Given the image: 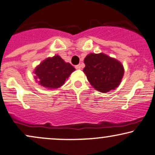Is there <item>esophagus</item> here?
<instances>
[{"instance_id":"esophagus-1","label":"esophagus","mask_w":155,"mask_h":155,"mask_svg":"<svg viewBox=\"0 0 155 155\" xmlns=\"http://www.w3.org/2000/svg\"><path fill=\"white\" fill-rule=\"evenodd\" d=\"M75 68H76V69H81V64L77 65V66H76Z\"/></svg>"}]
</instances>
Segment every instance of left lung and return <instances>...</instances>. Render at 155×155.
<instances>
[{"mask_svg":"<svg viewBox=\"0 0 155 155\" xmlns=\"http://www.w3.org/2000/svg\"><path fill=\"white\" fill-rule=\"evenodd\" d=\"M83 71L90 84L98 92H109L120 85L124 68L120 61L105 53H89L84 61Z\"/></svg>","mask_w":155,"mask_h":155,"instance_id":"8db88e82","label":"left lung"}]
</instances>
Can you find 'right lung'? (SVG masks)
<instances>
[{
    "instance_id": "add662e5",
    "label": "right lung",
    "mask_w": 155,
    "mask_h": 155,
    "mask_svg": "<svg viewBox=\"0 0 155 155\" xmlns=\"http://www.w3.org/2000/svg\"><path fill=\"white\" fill-rule=\"evenodd\" d=\"M74 71L75 68L69 63L65 62L56 55L45 59L36 66L33 73L37 83L46 89H55L64 84Z\"/></svg>"
}]
</instances>
